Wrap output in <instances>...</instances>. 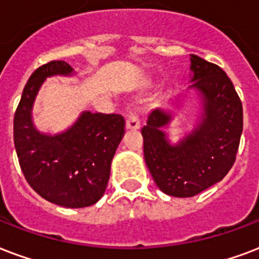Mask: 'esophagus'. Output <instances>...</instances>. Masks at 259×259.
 I'll use <instances>...</instances> for the list:
<instances>
[{"mask_svg":"<svg viewBox=\"0 0 259 259\" xmlns=\"http://www.w3.org/2000/svg\"><path fill=\"white\" fill-rule=\"evenodd\" d=\"M126 129H140V121H138V116L136 115V110H134L133 107H129L127 108V111H126Z\"/></svg>","mask_w":259,"mask_h":259,"instance_id":"34e87169","label":"esophagus"}]
</instances>
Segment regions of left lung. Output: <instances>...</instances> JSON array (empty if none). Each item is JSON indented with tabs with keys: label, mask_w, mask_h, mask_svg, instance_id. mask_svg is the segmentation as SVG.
<instances>
[{
	"label": "left lung",
	"mask_w": 259,
	"mask_h": 259,
	"mask_svg": "<svg viewBox=\"0 0 259 259\" xmlns=\"http://www.w3.org/2000/svg\"><path fill=\"white\" fill-rule=\"evenodd\" d=\"M190 88L202 99V114L195 129L171 144L163 127L171 114L156 108L141 129L144 157L163 193L193 197L226 177L236 159L243 130V108L234 84L220 66L191 55Z\"/></svg>",
	"instance_id": "obj_1"
}]
</instances>
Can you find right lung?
I'll return each instance as SVG.
<instances>
[{"label":"right lung","mask_w":259,"mask_h":259,"mask_svg":"<svg viewBox=\"0 0 259 259\" xmlns=\"http://www.w3.org/2000/svg\"><path fill=\"white\" fill-rule=\"evenodd\" d=\"M72 72L65 61H51L31 74L15 112L13 140L21 171L37 194L59 206L85 208L106 191L125 119L118 114L84 111L64 133L36 130L32 107L42 84L47 77Z\"/></svg>","instance_id":"add662e5"}]
</instances>
